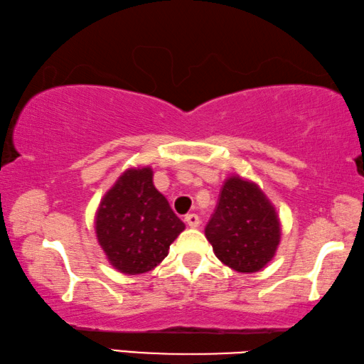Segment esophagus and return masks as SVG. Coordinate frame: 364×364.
I'll return each instance as SVG.
<instances>
[{
    "instance_id": "esophagus-1",
    "label": "esophagus",
    "mask_w": 364,
    "mask_h": 364,
    "mask_svg": "<svg viewBox=\"0 0 364 364\" xmlns=\"http://www.w3.org/2000/svg\"><path fill=\"white\" fill-rule=\"evenodd\" d=\"M184 221H186L188 226H191V228H197L200 225V220L196 213H188L186 217H184Z\"/></svg>"
}]
</instances>
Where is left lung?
Wrapping results in <instances>:
<instances>
[{"instance_id":"left-lung-1","label":"left lung","mask_w":364,"mask_h":364,"mask_svg":"<svg viewBox=\"0 0 364 364\" xmlns=\"http://www.w3.org/2000/svg\"><path fill=\"white\" fill-rule=\"evenodd\" d=\"M205 237L221 263L239 273H257L274 257L281 225L273 204L255 183L230 176L205 226Z\"/></svg>"}]
</instances>
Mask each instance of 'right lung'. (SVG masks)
<instances>
[{
	"label": "right lung",
	"instance_id": "1",
	"mask_svg": "<svg viewBox=\"0 0 364 364\" xmlns=\"http://www.w3.org/2000/svg\"><path fill=\"white\" fill-rule=\"evenodd\" d=\"M96 236L109 263L125 274L151 271L168 255L184 223L152 183V168H128L102 197Z\"/></svg>",
	"mask_w": 364,
	"mask_h": 364
}]
</instances>
